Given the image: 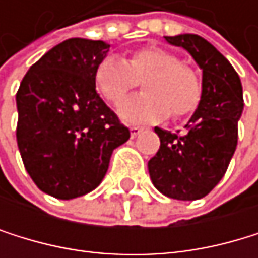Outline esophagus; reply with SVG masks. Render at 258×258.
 Wrapping results in <instances>:
<instances>
[{
	"instance_id": "esophagus-1",
	"label": "esophagus",
	"mask_w": 258,
	"mask_h": 258,
	"mask_svg": "<svg viewBox=\"0 0 258 258\" xmlns=\"http://www.w3.org/2000/svg\"><path fill=\"white\" fill-rule=\"evenodd\" d=\"M142 130H144L142 126H132V128H130V135H132V138H136L139 133H142Z\"/></svg>"
}]
</instances>
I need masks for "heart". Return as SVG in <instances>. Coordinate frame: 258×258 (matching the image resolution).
I'll return each instance as SVG.
<instances>
[{"mask_svg": "<svg viewBox=\"0 0 258 258\" xmlns=\"http://www.w3.org/2000/svg\"><path fill=\"white\" fill-rule=\"evenodd\" d=\"M94 80L99 94L113 105L120 103L142 82L144 94L119 106L120 117L128 123L158 122L168 114L173 119L185 117L198 108L203 94L194 69L158 46L136 49L128 61L106 57L99 63Z\"/></svg>", "mask_w": 258, "mask_h": 258, "instance_id": "obj_1", "label": "heart"}]
</instances>
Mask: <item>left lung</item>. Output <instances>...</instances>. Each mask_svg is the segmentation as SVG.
Segmentation results:
<instances>
[{
    "label": "left lung",
    "instance_id": "obj_1",
    "mask_svg": "<svg viewBox=\"0 0 258 258\" xmlns=\"http://www.w3.org/2000/svg\"><path fill=\"white\" fill-rule=\"evenodd\" d=\"M165 40L184 47L203 69V94L184 133L155 128L161 145L148 161V173L162 195L194 201L221 181L234 156L243 90L232 64L203 37L182 34Z\"/></svg>",
    "mask_w": 258,
    "mask_h": 258
}]
</instances>
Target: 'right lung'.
I'll return each instance as SVG.
<instances>
[{
	"label": "right lung",
	"instance_id": "add662e5",
	"mask_svg": "<svg viewBox=\"0 0 258 258\" xmlns=\"http://www.w3.org/2000/svg\"><path fill=\"white\" fill-rule=\"evenodd\" d=\"M110 44L69 38L34 63L17 91V142L37 187L73 200L102 182L130 130L96 91V69Z\"/></svg>",
	"mask_w": 258,
	"mask_h": 258
}]
</instances>
